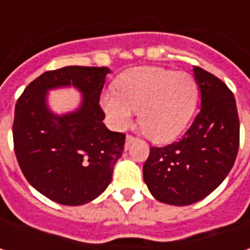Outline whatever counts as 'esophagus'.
<instances>
[{
  "mask_svg": "<svg viewBox=\"0 0 250 250\" xmlns=\"http://www.w3.org/2000/svg\"><path fill=\"white\" fill-rule=\"evenodd\" d=\"M132 142H133V138H132V136H126V140H125V147H126V149L129 147Z\"/></svg>",
  "mask_w": 250,
  "mask_h": 250,
  "instance_id": "esophagus-1",
  "label": "esophagus"
}]
</instances>
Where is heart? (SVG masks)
I'll list each match as a JSON object with an SVG mask.
<instances>
[{
    "instance_id": "1",
    "label": "heart",
    "mask_w": 250,
    "mask_h": 250,
    "mask_svg": "<svg viewBox=\"0 0 250 250\" xmlns=\"http://www.w3.org/2000/svg\"><path fill=\"white\" fill-rule=\"evenodd\" d=\"M197 105V84L192 75L142 66L122 73L117 91L101 96V108L115 129L128 128L139 112L143 133L156 143L177 139Z\"/></svg>"
}]
</instances>
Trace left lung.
Returning a JSON list of instances; mask_svg holds the SVG:
<instances>
[{
  "label": "left lung",
  "instance_id": "1",
  "mask_svg": "<svg viewBox=\"0 0 250 250\" xmlns=\"http://www.w3.org/2000/svg\"><path fill=\"white\" fill-rule=\"evenodd\" d=\"M200 111L179 142L151 147L143 179L156 200L189 206L208 196L226 179L239 147L234 94L214 75L193 66Z\"/></svg>",
  "mask_w": 250,
  "mask_h": 250
}]
</instances>
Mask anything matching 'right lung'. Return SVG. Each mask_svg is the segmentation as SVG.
<instances>
[{
  "instance_id": "right-lung-1",
  "label": "right lung",
  "mask_w": 250,
  "mask_h": 250,
  "mask_svg": "<svg viewBox=\"0 0 250 250\" xmlns=\"http://www.w3.org/2000/svg\"><path fill=\"white\" fill-rule=\"evenodd\" d=\"M107 66H65L34 79L15 105V154L29 184L65 206H81L110 185L125 135L104 125L99 105ZM75 87L83 96L73 111L57 114L48 91Z\"/></svg>"
}]
</instances>
